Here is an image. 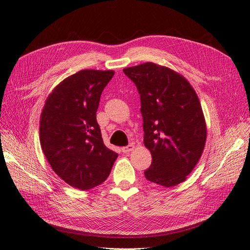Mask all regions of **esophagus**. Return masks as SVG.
<instances>
[{
  "mask_svg": "<svg viewBox=\"0 0 250 250\" xmlns=\"http://www.w3.org/2000/svg\"><path fill=\"white\" fill-rule=\"evenodd\" d=\"M133 149H134V145H133V144H129V145H128V146L123 147V148H122V151H123L124 153H129L130 151H132Z\"/></svg>",
  "mask_w": 250,
  "mask_h": 250,
  "instance_id": "obj_1",
  "label": "esophagus"
}]
</instances>
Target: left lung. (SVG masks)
Returning <instances> with one entry per match:
<instances>
[{"label":"left lung","instance_id":"left-lung-1","mask_svg":"<svg viewBox=\"0 0 250 250\" xmlns=\"http://www.w3.org/2000/svg\"><path fill=\"white\" fill-rule=\"evenodd\" d=\"M123 72L141 96L144 144L152 155L145 177L166 188L177 186L193 171L206 145L198 96L190 82L167 66L145 62Z\"/></svg>","mask_w":250,"mask_h":250}]
</instances>
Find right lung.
Masks as SVG:
<instances>
[{
    "instance_id": "add662e5",
    "label": "right lung",
    "mask_w": 250,
    "mask_h": 250,
    "mask_svg": "<svg viewBox=\"0 0 250 250\" xmlns=\"http://www.w3.org/2000/svg\"><path fill=\"white\" fill-rule=\"evenodd\" d=\"M115 72L82 70L52 90L42 108L40 140L52 169L82 191L104 183L118 157L104 145L96 112Z\"/></svg>"
}]
</instances>
